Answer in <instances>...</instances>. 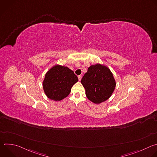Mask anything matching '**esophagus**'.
<instances>
[{"instance_id":"esophagus-1","label":"esophagus","mask_w":157,"mask_h":157,"mask_svg":"<svg viewBox=\"0 0 157 157\" xmlns=\"http://www.w3.org/2000/svg\"><path fill=\"white\" fill-rule=\"evenodd\" d=\"M81 78H82V76H81V75L78 76V79H79V81H81Z\"/></svg>"}]
</instances>
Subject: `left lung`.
<instances>
[{"label": "left lung", "instance_id": "left-lung-1", "mask_svg": "<svg viewBox=\"0 0 157 157\" xmlns=\"http://www.w3.org/2000/svg\"><path fill=\"white\" fill-rule=\"evenodd\" d=\"M81 82L91 101L100 104L108 99L114 91L116 81L107 67L100 64L89 67Z\"/></svg>", "mask_w": 157, "mask_h": 157}]
</instances>
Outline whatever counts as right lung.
Segmentation results:
<instances>
[{
    "instance_id": "right-lung-1",
    "label": "right lung",
    "mask_w": 157,
    "mask_h": 157,
    "mask_svg": "<svg viewBox=\"0 0 157 157\" xmlns=\"http://www.w3.org/2000/svg\"><path fill=\"white\" fill-rule=\"evenodd\" d=\"M78 81L77 76L68 67L56 65L45 75L43 87L48 98L61 101L69 95L72 86Z\"/></svg>"
}]
</instances>
